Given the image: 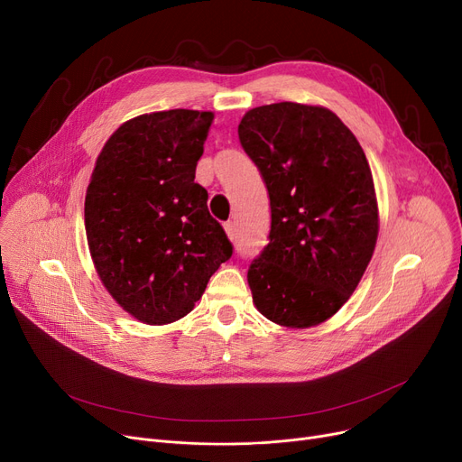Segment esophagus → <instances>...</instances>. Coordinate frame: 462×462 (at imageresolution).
I'll use <instances>...</instances> for the list:
<instances>
[{
  "mask_svg": "<svg viewBox=\"0 0 462 462\" xmlns=\"http://www.w3.org/2000/svg\"><path fill=\"white\" fill-rule=\"evenodd\" d=\"M225 230H226V234H228L230 239H236V237H237V228H236V223H234V221H228V223L225 225Z\"/></svg>",
  "mask_w": 462,
  "mask_h": 462,
  "instance_id": "1",
  "label": "esophagus"
}]
</instances>
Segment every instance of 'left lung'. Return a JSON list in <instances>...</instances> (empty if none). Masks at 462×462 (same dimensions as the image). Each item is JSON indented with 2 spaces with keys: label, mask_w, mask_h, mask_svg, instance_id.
<instances>
[{
  "label": "left lung",
  "mask_w": 462,
  "mask_h": 462,
  "mask_svg": "<svg viewBox=\"0 0 462 462\" xmlns=\"http://www.w3.org/2000/svg\"><path fill=\"white\" fill-rule=\"evenodd\" d=\"M237 134L272 209L270 244L247 272L253 301L275 324L317 326L346 303L376 245L367 157L352 131L322 106H258L241 119Z\"/></svg>",
  "instance_id": "left-lung-1"
}]
</instances>
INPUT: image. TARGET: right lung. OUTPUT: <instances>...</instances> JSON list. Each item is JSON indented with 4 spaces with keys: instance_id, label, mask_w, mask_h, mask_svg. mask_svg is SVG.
<instances>
[{
    "instance_id": "right-lung-1",
    "label": "right lung",
    "mask_w": 462,
    "mask_h": 462,
    "mask_svg": "<svg viewBox=\"0 0 462 462\" xmlns=\"http://www.w3.org/2000/svg\"><path fill=\"white\" fill-rule=\"evenodd\" d=\"M211 112L168 110L121 125L86 192L93 263L112 298L150 326L192 310L234 247L194 183Z\"/></svg>"
}]
</instances>
